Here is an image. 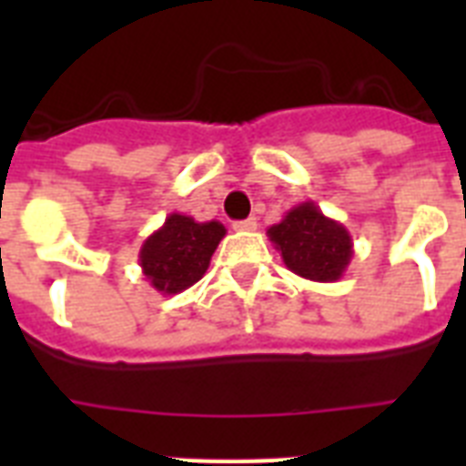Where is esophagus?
Listing matches in <instances>:
<instances>
[{"label": "esophagus", "instance_id": "obj_1", "mask_svg": "<svg viewBox=\"0 0 466 466\" xmlns=\"http://www.w3.org/2000/svg\"><path fill=\"white\" fill-rule=\"evenodd\" d=\"M256 227H258L256 218H248V219H241V222H234V229H237V232H256Z\"/></svg>", "mask_w": 466, "mask_h": 466}]
</instances>
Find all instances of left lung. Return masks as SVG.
<instances>
[{"instance_id": "left-lung-1", "label": "left lung", "mask_w": 466, "mask_h": 466, "mask_svg": "<svg viewBox=\"0 0 466 466\" xmlns=\"http://www.w3.org/2000/svg\"><path fill=\"white\" fill-rule=\"evenodd\" d=\"M266 234L280 251L285 266L314 283L340 280L353 258L350 232L336 219L326 218L311 200L285 212Z\"/></svg>"}]
</instances>
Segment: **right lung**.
<instances>
[{
  "mask_svg": "<svg viewBox=\"0 0 466 466\" xmlns=\"http://www.w3.org/2000/svg\"><path fill=\"white\" fill-rule=\"evenodd\" d=\"M218 219H198L171 212L159 229L142 241L140 268L147 283L161 295H178L205 276L215 248L225 239Z\"/></svg>",
  "mask_w": 466,
  "mask_h": 466,
  "instance_id": "right-lung-1",
  "label": "right lung"
}]
</instances>
